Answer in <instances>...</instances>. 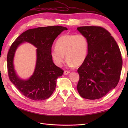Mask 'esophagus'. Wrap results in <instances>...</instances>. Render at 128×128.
<instances>
[{
	"label": "esophagus",
	"instance_id": "1",
	"mask_svg": "<svg viewBox=\"0 0 128 128\" xmlns=\"http://www.w3.org/2000/svg\"><path fill=\"white\" fill-rule=\"evenodd\" d=\"M70 71H68V70H65L64 72V75H68V74H70Z\"/></svg>",
	"mask_w": 128,
	"mask_h": 128
}]
</instances>
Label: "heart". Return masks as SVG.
Instances as JSON below:
<instances>
[{
    "label": "heart",
    "mask_w": 128,
    "mask_h": 128,
    "mask_svg": "<svg viewBox=\"0 0 128 128\" xmlns=\"http://www.w3.org/2000/svg\"><path fill=\"white\" fill-rule=\"evenodd\" d=\"M88 47V40L83 34L64 35L57 40L51 56L58 66L64 62V56L69 66H80L85 61Z\"/></svg>",
    "instance_id": "b5f03b06"
}]
</instances>
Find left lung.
Returning a JSON list of instances; mask_svg holds the SVG:
<instances>
[{
	"label": "left lung",
	"instance_id": "obj_1",
	"mask_svg": "<svg viewBox=\"0 0 128 128\" xmlns=\"http://www.w3.org/2000/svg\"><path fill=\"white\" fill-rule=\"evenodd\" d=\"M77 29L89 42L86 59L77 70V90L83 98L98 99L118 84L122 66L121 52L115 40L104 28L89 26Z\"/></svg>",
	"mask_w": 128,
	"mask_h": 128
}]
</instances>
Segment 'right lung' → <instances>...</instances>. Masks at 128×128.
<instances>
[{
	"label": "right lung",
	"instance_id": "add662e5",
	"mask_svg": "<svg viewBox=\"0 0 128 128\" xmlns=\"http://www.w3.org/2000/svg\"><path fill=\"white\" fill-rule=\"evenodd\" d=\"M68 28L51 26L30 29L20 35L11 44L7 54V68L11 82L21 94L35 100H44L52 94L57 78L64 70L53 62L51 48L55 39ZM25 41L34 45L37 49V60L33 75L27 80L20 79L14 69L12 61L17 46Z\"/></svg>",
	"mask_w": 128,
	"mask_h": 128
}]
</instances>
